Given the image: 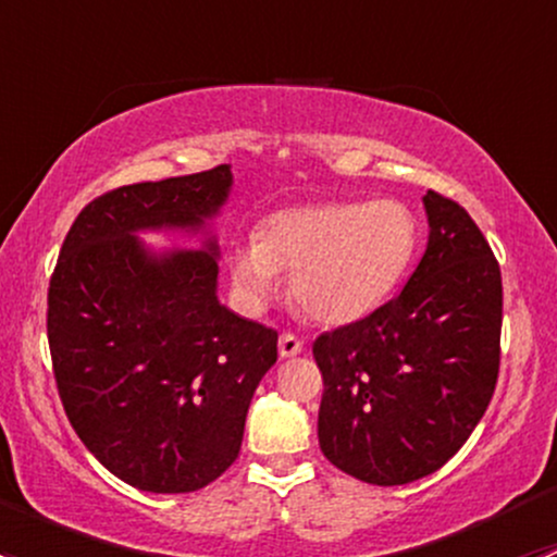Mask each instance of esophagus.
<instances>
[{"mask_svg": "<svg viewBox=\"0 0 557 557\" xmlns=\"http://www.w3.org/2000/svg\"><path fill=\"white\" fill-rule=\"evenodd\" d=\"M277 350H280V356H283V358H294V356H299L301 350H305V342H301L299 336H294V334H283V336H280V342H277Z\"/></svg>", "mask_w": 557, "mask_h": 557, "instance_id": "esophagus-1", "label": "esophagus"}]
</instances>
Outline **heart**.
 I'll use <instances>...</instances> for the list:
<instances>
[{"mask_svg": "<svg viewBox=\"0 0 557 557\" xmlns=\"http://www.w3.org/2000/svg\"><path fill=\"white\" fill-rule=\"evenodd\" d=\"M414 247L418 218L401 201H325L269 215L258 239L234 247L228 272L245 310H267L280 274H290V296L307 318L345 325L383 305Z\"/></svg>", "mask_w": 557, "mask_h": 557, "instance_id": "b5f03b06", "label": "heart"}]
</instances>
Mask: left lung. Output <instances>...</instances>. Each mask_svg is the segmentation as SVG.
Wrapping results in <instances>:
<instances>
[{"label":"left lung","instance_id":"left-lung-1","mask_svg":"<svg viewBox=\"0 0 557 557\" xmlns=\"http://www.w3.org/2000/svg\"><path fill=\"white\" fill-rule=\"evenodd\" d=\"M429 245L401 294L314 339L325 458L369 485L434 474L485 414L502 358V269L469 212L423 196Z\"/></svg>","mask_w":557,"mask_h":557}]
</instances>
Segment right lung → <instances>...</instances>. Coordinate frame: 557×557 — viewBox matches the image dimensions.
I'll return each mask as SVG.
<instances>
[{
  "label": "right lung",
  "instance_id": "1",
  "mask_svg": "<svg viewBox=\"0 0 557 557\" xmlns=\"http://www.w3.org/2000/svg\"><path fill=\"white\" fill-rule=\"evenodd\" d=\"M232 166L134 183L72 223L48 288V345L72 429L107 471L148 493H190L237 460L277 331L218 301L210 223ZM139 231H188L199 251L145 248Z\"/></svg>",
  "mask_w": 557,
  "mask_h": 557
}]
</instances>
